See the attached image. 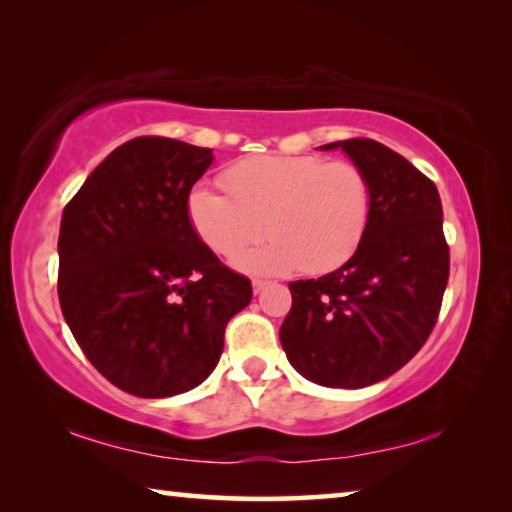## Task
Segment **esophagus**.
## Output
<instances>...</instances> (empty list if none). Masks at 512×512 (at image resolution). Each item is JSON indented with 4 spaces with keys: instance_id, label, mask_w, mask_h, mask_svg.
I'll return each instance as SVG.
<instances>
[{
    "instance_id": "1",
    "label": "esophagus",
    "mask_w": 512,
    "mask_h": 512,
    "mask_svg": "<svg viewBox=\"0 0 512 512\" xmlns=\"http://www.w3.org/2000/svg\"><path fill=\"white\" fill-rule=\"evenodd\" d=\"M268 284H271V282H268V280H259V277H257V280H253V291H255V293H262V291L268 287Z\"/></svg>"
}]
</instances>
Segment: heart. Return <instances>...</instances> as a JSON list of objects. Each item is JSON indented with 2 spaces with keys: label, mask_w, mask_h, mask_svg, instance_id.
<instances>
[{
  "label": "heart",
  "mask_w": 512,
  "mask_h": 512,
  "mask_svg": "<svg viewBox=\"0 0 512 512\" xmlns=\"http://www.w3.org/2000/svg\"><path fill=\"white\" fill-rule=\"evenodd\" d=\"M219 183L225 194L207 185L189 192L187 221L221 257H235L266 230L271 241L239 257L246 271L329 273L357 253L368 230L370 183L348 160L253 155L223 169Z\"/></svg>",
  "instance_id": "heart-1"
}]
</instances>
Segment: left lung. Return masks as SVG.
Returning a JSON list of instances; mask_svg holds the SVG:
<instances>
[{
    "label": "left lung",
    "instance_id": "1",
    "mask_svg": "<svg viewBox=\"0 0 512 512\" xmlns=\"http://www.w3.org/2000/svg\"><path fill=\"white\" fill-rule=\"evenodd\" d=\"M336 146L368 176V230L341 268L289 284L280 341L314 384L363 388L391 377L429 339L449 280V246L433 180L375 140L323 149Z\"/></svg>",
    "mask_w": 512,
    "mask_h": 512
}]
</instances>
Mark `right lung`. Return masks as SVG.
Here are the masks:
<instances>
[{"label":"right lung","mask_w":512,"mask_h":512,"mask_svg":"<svg viewBox=\"0 0 512 512\" xmlns=\"http://www.w3.org/2000/svg\"><path fill=\"white\" fill-rule=\"evenodd\" d=\"M210 149L146 135L117 146L65 205L58 300L76 343L137 397L192 391L219 363L228 320L253 298L187 221Z\"/></svg>","instance_id":"add662e5"}]
</instances>
